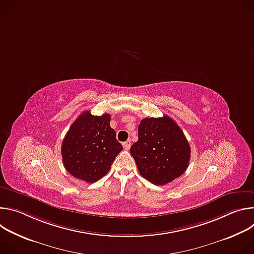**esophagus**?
<instances>
[{"label": "esophagus", "instance_id": "34e87169", "mask_svg": "<svg viewBox=\"0 0 254 254\" xmlns=\"http://www.w3.org/2000/svg\"><path fill=\"white\" fill-rule=\"evenodd\" d=\"M123 146H124V148H125L126 150H128V149L130 148V140L125 141V142L123 143Z\"/></svg>", "mask_w": 254, "mask_h": 254}]
</instances>
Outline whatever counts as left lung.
Masks as SVG:
<instances>
[{
	"instance_id": "8db88e82",
	"label": "left lung",
	"mask_w": 254,
	"mask_h": 254,
	"mask_svg": "<svg viewBox=\"0 0 254 254\" xmlns=\"http://www.w3.org/2000/svg\"><path fill=\"white\" fill-rule=\"evenodd\" d=\"M130 147L139 174L152 184L166 185L188 168L191 148L180 127L168 116L140 121Z\"/></svg>"
}]
</instances>
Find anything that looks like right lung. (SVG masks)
Listing matches in <instances>:
<instances>
[{"instance_id": "right-lung-1", "label": "right lung", "mask_w": 254, "mask_h": 254, "mask_svg": "<svg viewBox=\"0 0 254 254\" xmlns=\"http://www.w3.org/2000/svg\"><path fill=\"white\" fill-rule=\"evenodd\" d=\"M111 115L82 113L64 136L61 154L67 172L86 183H94L110 171L123 151L110 126Z\"/></svg>"}]
</instances>
